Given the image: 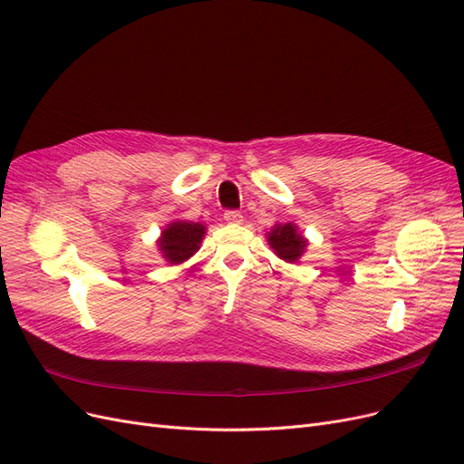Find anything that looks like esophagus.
I'll use <instances>...</instances> for the list:
<instances>
[{
	"label": "esophagus",
	"instance_id": "obj_1",
	"mask_svg": "<svg viewBox=\"0 0 464 464\" xmlns=\"http://www.w3.org/2000/svg\"><path fill=\"white\" fill-rule=\"evenodd\" d=\"M224 220H227V222H232V224H240V222L244 220V217H242L240 210H234V208H230V210H224Z\"/></svg>",
	"mask_w": 464,
	"mask_h": 464
}]
</instances>
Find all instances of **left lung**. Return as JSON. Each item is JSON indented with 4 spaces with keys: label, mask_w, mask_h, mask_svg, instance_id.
<instances>
[{
    "label": "left lung",
    "mask_w": 464,
    "mask_h": 464,
    "mask_svg": "<svg viewBox=\"0 0 464 464\" xmlns=\"http://www.w3.org/2000/svg\"><path fill=\"white\" fill-rule=\"evenodd\" d=\"M269 244L275 249V254L288 263L296 261L305 247V240L292 224H278V227H275V230L269 232Z\"/></svg>",
    "instance_id": "1"
}]
</instances>
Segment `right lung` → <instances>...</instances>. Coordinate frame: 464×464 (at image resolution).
Here are the masks:
<instances>
[{
    "label": "right lung",
    "mask_w": 464,
    "mask_h": 464,
    "mask_svg": "<svg viewBox=\"0 0 464 464\" xmlns=\"http://www.w3.org/2000/svg\"><path fill=\"white\" fill-rule=\"evenodd\" d=\"M205 227L199 222H174L162 232L160 251L170 263L189 259L199 249Z\"/></svg>",
    "instance_id": "right-lung-1"
}]
</instances>
